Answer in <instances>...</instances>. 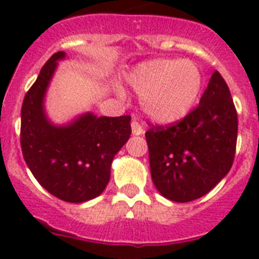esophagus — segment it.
Returning a JSON list of instances; mask_svg holds the SVG:
<instances>
[{
  "label": "esophagus",
  "instance_id": "esophagus-1",
  "mask_svg": "<svg viewBox=\"0 0 259 259\" xmlns=\"http://www.w3.org/2000/svg\"><path fill=\"white\" fill-rule=\"evenodd\" d=\"M132 132H133V134H136V136H140V134L144 133V127H142V125L137 121V119H133V121H132Z\"/></svg>",
  "mask_w": 259,
  "mask_h": 259
}]
</instances>
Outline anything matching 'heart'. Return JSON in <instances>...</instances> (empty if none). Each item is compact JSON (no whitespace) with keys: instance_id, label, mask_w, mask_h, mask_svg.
<instances>
[{"instance_id":"obj_1","label":"heart","mask_w":259,"mask_h":259,"mask_svg":"<svg viewBox=\"0 0 259 259\" xmlns=\"http://www.w3.org/2000/svg\"><path fill=\"white\" fill-rule=\"evenodd\" d=\"M130 87L141 95L145 114L160 123L185 117L200 94L203 78L191 60H153L127 75Z\"/></svg>"}]
</instances>
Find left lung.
<instances>
[{"mask_svg":"<svg viewBox=\"0 0 259 259\" xmlns=\"http://www.w3.org/2000/svg\"><path fill=\"white\" fill-rule=\"evenodd\" d=\"M146 130L152 180L162 196L179 203L209 192L231 169L238 114L229 86L218 71L200 103L180 121Z\"/></svg>","mask_w":259,"mask_h":259,"instance_id":"8db88e82","label":"left lung"}]
</instances>
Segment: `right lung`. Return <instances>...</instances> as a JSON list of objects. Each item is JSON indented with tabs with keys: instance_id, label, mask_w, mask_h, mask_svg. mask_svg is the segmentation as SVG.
Listing matches in <instances>:
<instances>
[{
	"instance_id": "1",
	"label": "right lung",
	"mask_w": 259,
	"mask_h": 259,
	"mask_svg": "<svg viewBox=\"0 0 259 259\" xmlns=\"http://www.w3.org/2000/svg\"><path fill=\"white\" fill-rule=\"evenodd\" d=\"M64 56L62 51L52 55L25 94L20 142L26 165L48 192L60 200L83 203L106 188L114 156L132 134V117L98 118L89 113L68 126L51 125L42 99L56 62Z\"/></svg>"
}]
</instances>
